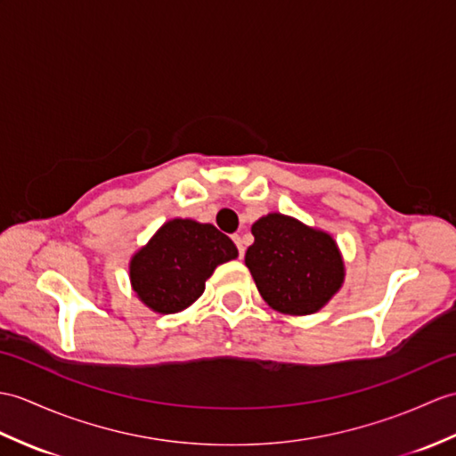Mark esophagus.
<instances>
[{"instance_id":"esophagus-1","label":"esophagus","mask_w":456,"mask_h":456,"mask_svg":"<svg viewBox=\"0 0 456 456\" xmlns=\"http://www.w3.org/2000/svg\"><path fill=\"white\" fill-rule=\"evenodd\" d=\"M232 242H235V245H237L239 256H245V245H242V239H240V235H232Z\"/></svg>"}]
</instances>
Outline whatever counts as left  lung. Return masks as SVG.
Returning a JSON list of instances; mask_svg holds the SVG:
<instances>
[{
    "label": "left lung",
    "instance_id": "8db88e82",
    "mask_svg": "<svg viewBox=\"0 0 456 456\" xmlns=\"http://www.w3.org/2000/svg\"><path fill=\"white\" fill-rule=\"evenodd\" d=\"M252 235L245 264L273 311L313 314L342 288L344 260L328 232L268 214L252 225Z\"/></svg>",
    "mask_w": 456,
    "mask_h": 456
}]
</instances>
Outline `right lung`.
<instances>
[{
	"instance_id": "add662e5",
	"label": "right lung",
	"mask_w": 456,
	"mask_h": 456,
	"mask_svg": "<svg viewBox=\"0 0 456 456\" xmlns=\"http://www.w3.org/2000/svg\"><path fill=\"white\" fill-rule=\"evenodd\" d=\"M237 256L232 240L214 225L171 219L132 256V288L151 311L173 314L204 293L219 264Z\"/></svg>"
}]
</instances>
